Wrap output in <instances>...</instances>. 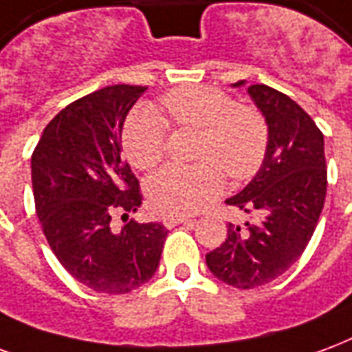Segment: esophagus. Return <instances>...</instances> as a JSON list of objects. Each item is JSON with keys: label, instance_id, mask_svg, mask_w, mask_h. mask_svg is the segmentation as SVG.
<instances>
[{"label": "esophagus", "instance_id": "34e87169", "mask_svg": "<svg viewBox=\"0 0 352 352\" xmlns=\"http://www.w3.org/2000/svg\"><path fill=\"white\" fill-rule=\"evenodd\" d=\"M186 221H189L186 215H165V217H163V225H165L166 229H173V227H176L179 223Z\"/></svg>", "mask_w": 352, "mask_h": 352}]
</instances>
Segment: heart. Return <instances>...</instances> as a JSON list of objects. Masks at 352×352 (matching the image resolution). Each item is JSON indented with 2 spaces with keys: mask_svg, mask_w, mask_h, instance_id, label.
Here are the masks:
<instances>
[{
  "mask_svg": "<svg viewBox=\"0 0 352 352\" xmlns=\"http://www.w3.org/2000/svg\"><path fill=\"white\" fill-rule=\"evenodd\" d=\"M163 107L178 127L199 129L193 166L166 165L148 179L146 193L159 214H195L221 193L225 176L248 179L257 173L268 150V125L253 107L236 104L230 95L208 86L176 88ZM165 118L140 107L123 125V148L137 168H151L166 150Z\"/></svg>",
  "mask_w": 352,
  "mask_h": 352,
  "instance_id": "b5f03b06",
  "label": "heart"
}]
</instances>
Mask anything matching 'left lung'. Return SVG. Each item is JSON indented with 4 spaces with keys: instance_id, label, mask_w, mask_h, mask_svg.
Listing matches in <instances>:
<instances>
[{
    "instance_id": "obj_1",
    "label": "left lung",
    "mask_w": 352,
    "mask_h": 352,
    "mask_svg": "<svg viewBox=\"0 0 352 352\" xmlns=\"http://www.w3.org/2000/svg\"><path fill=\"white\" fill-rule=\"evenodd\" d=\"M248 94L268 125V150L255 178L227 204L261 221L245 229L229 223L225 242L206 255L210 272L236 289L270 283L298 261L327 197L324 138L309 114L270 86L253 84Z\"/></svg>"
}]
</instances>
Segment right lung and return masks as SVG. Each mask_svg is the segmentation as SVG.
I'll list each match as a JSON object with an SVG mask.
<instances>
[{
    "label": "right lung",
    "instance_id": "1",
    "mask_svg": "<svg viewBox=\"0 0 352 352\" xmlns=\"http://www.w3.org/2000/svg\"><path fill=\"white\" fill-rule=\"evenodd\" d=\"M146 86L116 84L67 104L46 125L32 155L35 210L61 266L95 292L125 294L157 270L168 234L161 223L114 214L142 204L138 179L122 157L123 122Z\"/></svg>",
    "mask_w": 352,
    "mask_h": 352
}]
</instances>
